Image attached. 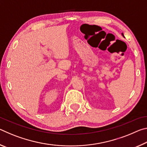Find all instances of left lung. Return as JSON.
Instances as JSON below:
<instances>
[{
    "label": "left lung",
    "mask_w": 147,
    "mask_h": 147,
    "mask_svg": "<svg viewBox=\"0 0 147 147\" xmlns=\"http://www.w3.org/2000/svg\"><path fill=\"white\" fill-rule=\"evenodd\" d=\"M122 36H123L124 38V34H123V33H122Z\"/></svg>",
    "instance_id": "1"
}]
</instances>
